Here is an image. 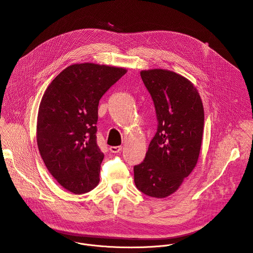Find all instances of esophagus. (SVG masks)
<instances>
[{
  "label": "esophagus",
  "instance_id": "34e87169",
  "mask_svg": "<svg viewBox=\"0 0 253 253\" xmlns=\"http://www.w3.org/2000/svg\"><path fill=\"white\" fill-rule=\"evenodd\" d=\"M122 150V147L121 146H111L110 147V151L113 152V153H118Z\"/></svg>",
  "mask_w": 253,
  "mask_h": 253
}]
</instances>
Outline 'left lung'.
Instances as JSON below:
<instances>
[{
    "label": "left lung",
    "instance_id": "obj_1",
    "mask_svg": "<svg viewBox=\"0 0 253 253\" xmlns=\"http://www.w3.org/2000/svg\"><path fill=\"white\" fill-rule=\"evenodd\" d=\"M154 103L157 131L145 159L134 166V182L144 194L165 198L196 166L202 142L204 110L194 85L175 72L141 71Z\"/></svg>",
    "mask_w": 253,
    "mask_h": 253
}]
</instances>
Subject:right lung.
Masks as SVG:
<instances>
[{
	"label": "right lung",
	"instance_id": "1",
	"mask_svg": "<svg viewBox=\"0 0 253 253\" xmlns=\"http://www.w3.org/2000/svg\"><path fill=\"white\" fill-rule=\"evenodd\" d=\"M127 72L94 63L64 69L46 89L37 118L41 157L58 183L74 194L94 189L104 154L97 145L98 105Z\"/></svg>",
	"mask_w": 253,
	"mask_h": 253
}]
</instances>
